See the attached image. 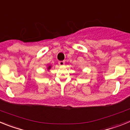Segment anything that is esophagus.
I'll use <instances>...</instances> for the list:
<instances>
[{
	"label": "esophagus",
	"mask_w": 130,
	"mask_h": 130,
	"mask_svg": "<svg viewBox=\"0 0 130 130\" xmlns=\"http://www.w3.org/2000/svg\"><path fill=\"white\" fill-rule=\"evenodd\" d=\"M64 64H65V62L64 61H59L58 62V64L60 66H64Z\"/></svg>",
	"instance_id": "1"
}]
</instances>
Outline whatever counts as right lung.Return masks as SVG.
Here are the masks:
<instances>
[{
	"instance_id": "right-lung-1",
	"label": "right lung",
	"mask_w": 130,
	"mask_h": 130,
	"mask_svg": "<svg viewBox=\"0 0 130 130\" xmlns=\"http://www.w3.org/2000/svg\"><path fill=\"white\" fill-rule=\"evenodd\" d=\"M51 66H48V67L47 68V70H49L51 69Z\"/></svg>"
}]
</instances>
